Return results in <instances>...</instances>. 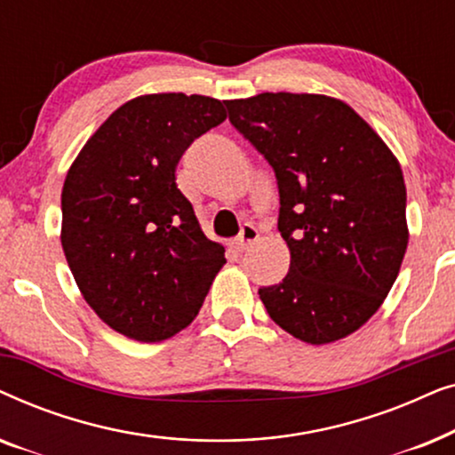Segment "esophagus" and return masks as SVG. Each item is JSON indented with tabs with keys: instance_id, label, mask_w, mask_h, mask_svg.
<instances>
[{
	"instance_id": "1",
	"label": "esophagus",
	"mask_w": 455,
	"mask_h": 455,
	"mask_svg": "<svg viewBox=\"0 0 455 455\" xmlns=\"http://www.w3.org/2000/svg\"><path fill=\"white\" fill-rule=\"evenodd\" d=\"M257 240H259V229L254 228L252 223H244L240 229L238 238H234V246L238 248V251H246V248L252 246Z\"/></svg>"
}]
</instances>
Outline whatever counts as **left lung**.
I'll list each match as a JSON object with an SVG mask.
<instances>
[{"label": "left lung", "instance_id": "obj_1", "mask_svg": "<svg viewBox=\"0 0 455 455\" xmlns=\"http://www.w3.org/2000/svg\"><path fill=\"white\" fill-rule=\"evenodd\" d=\"M226 108L277 180L290 271L259 290L267 313L307 344L346 338L377 313L406 254L400 164L338 99L260 92Z\"/></svg>", "mask_w": 455, "mask_h": 455}]
</instances>
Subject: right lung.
I'll return each mask as SVG.
<instances>
[{
    "label": "right lung",
    "instance_id": "add662e5",
    "mask_svg": "<svg viewBox=\"0 0 455 455\" xmlns=\"http://www.w3.org/2000/svg\"><path fill=\"white\" fill-rule=\"evenodd\" d=\"M226 120L213 97L161 92L116 109L61 190V246L84 300L136 341L172 338L201 310L226 263L176 184L198 136Z\"/></svg>",
    "mask_w": 455,
    "mask_h": 455
}]
</instances>
